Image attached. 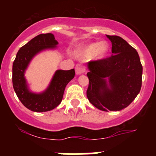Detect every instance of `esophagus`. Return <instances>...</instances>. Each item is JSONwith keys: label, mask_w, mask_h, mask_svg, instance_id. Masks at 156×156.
<instances>
[{"label": "esophagus", "mask_w": 156, "mask_h": 156, "mask_svg": "<svg viewBox=\"0 0 156 156\" xmlns=\"http://www.w3.org/2000/svg\"><path fill=\"white\" fill-rule=\"evenodd\" d=\"M84 72H85V68L83 66L78 64L75 66V73H76V75H81V74L84 73Z\"/></svg>", "instance_id": "34e87169"}]
</instances>
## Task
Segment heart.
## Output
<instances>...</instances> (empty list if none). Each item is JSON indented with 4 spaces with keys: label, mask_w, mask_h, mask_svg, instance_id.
I'll return each instance as SVG.
<instances>
[{
    "label": "heart",
    "mask_w": 156,
    "mask_h": 156,
    "mask_svg": "<svg viewBox=\"0 0 156 156\" xmlns=\"http://www.w3.org/2000/svg\"><path fill=\"white\" fill-rule=\"evenodd\" d=\"M108 50L107 42L100 41L99 43H91L83 47L81 50V53L84 57L89 58L92 56H95L97 59L103 58Z\"/></svg>",
    "instance_id": "b5f03b06"
}]
</instances>
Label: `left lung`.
<instances>
[{"label":"left lung","instance_id":"1","mask_svg":"<svg viewBox=\"0 0 156 156\" xmlns=\"http://www.w3.org/2000/svg\"><path fill=\"white\" fill-rule=\"evenodd\" d=\"M112 42V56L87 63V97L102 111H120L140 93L143 66L138 53L122 37L106 35Z\"/></svg>","mask_w":156,"mask_h":156}]
</instances>
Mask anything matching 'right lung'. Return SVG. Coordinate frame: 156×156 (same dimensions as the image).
Masks as SVG:
<instances>
[{"label": "right lung", "mask_w": 156, "mask_h": 156, "mask_svg": "<svg viewBox=\"0 0 156 156\" xmlns=\"http://www.w3.org/2000/svg\"><path fill=\"white\" fill-rule=\"evenodd\" d=\"M57 41L51 33L41 34L22 47L12 63V86L21 103L31 111L43 112L53 109L62 102L64 90L75 77V69L55 72L48 87L41 93L30 90L25 72L31 59L41 52L57 48Z\"/></svg>", "instance_id": "obj_1"}]
</instances>
